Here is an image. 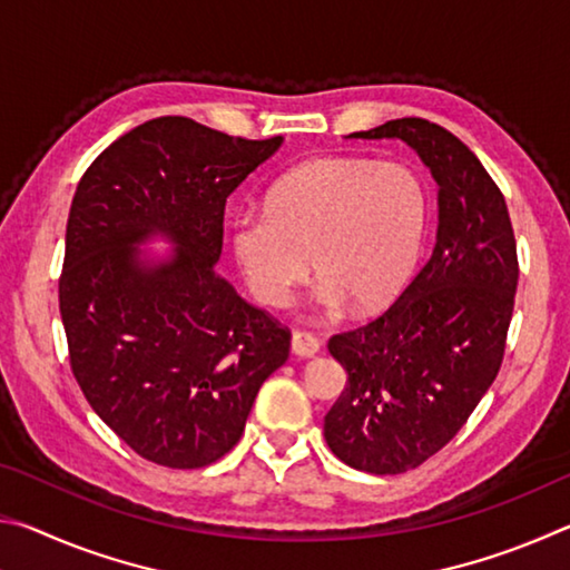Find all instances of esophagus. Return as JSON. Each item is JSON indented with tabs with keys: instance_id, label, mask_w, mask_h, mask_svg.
I'll use <instances>...</instances> for the list:
<instances>
[{
	"instance_id": "34e87169",
	"label": "esophagus",
	"mask_w": 570,
	"mask_h": 570,
	"mask_svg": "<svg viewBox=\"0 0 570 570\" xmlns=\"http://www.w3.org/2000/svg\"><path fill=\"white\" fill-rule=\"evenodd\" d=\"M320 340L312 332H304V330H296L292 334V352L296 356H314L316 352H320Z\"/></svg>"
}]
</instances>
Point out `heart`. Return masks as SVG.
Returning a JSON list of instances; mask_svg holds the SVG:
<instances>
[{
    "instance_id": "heart-1",
    "label": "heart",
    "mask_w": 570,
    "mask_h": 570,
    "mask_svg": "<svg viewBox=\"0 0 570 570\" xmlns=\"http://www.w3.org/2000/svg\"><path fill=\"white\" fill-rule=\"evenodd\" d=\"M430 196L407 163L320 158L278 178L266 210L230 220V248L258 302L286 306L308 272L316 302L377 312L402 294L417 266ZM313 264H307V258Z\"/></svg>"
}]
</instances>
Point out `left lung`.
I'll list each match as a JSON object with an SVG mask.
<instances>
[{"instance_id":"1","label":"left lung","mask_w":570,"mask_h":570,"mask_svg":"<svg viewBox=\"0 0 570 570\" xmlns=\"http://www.w3.org/2000/svg\"><path fill=\"white\" fill-rule=\"evenodd\" d=\"M352 138L404 140L440 186L432 256L390 308L330 340L346 387L324 417L326 445L354 470L400 475L445 448L498 377L518 248L503 193L450 130L400 118Z\"/></svg>"}]
</instances>
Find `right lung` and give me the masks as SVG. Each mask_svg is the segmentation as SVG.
<instances>
[{
    "label": "right lung",
    "mask_w": 570,
    "mask_h": 570,
    "mask_svg": "<svg viewBox=\"0 0 570 570\" xmlns=\"http://www.w3.org/2000/svg\"><path fill=\"white\" fill-rule=\"evenodd\" d=\"M278 146L166 115L77 183L60 274L70 366L98 417L156 465L196 470L234 450L288 360L292 332L216 272L226 198ZM150 233L179 246L168 263L137 256Z\"/></svg>",
    "instance_id": "add662e5"
}]
</instances>
